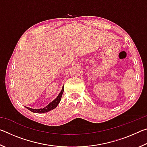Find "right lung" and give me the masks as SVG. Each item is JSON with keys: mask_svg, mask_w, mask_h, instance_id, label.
<instances>
[{"mask_svg": "<svg viewBox=\"0 0 147 147\" xmlns=\"http://www.w3.org/2000/svg\"><path fill=\"white\" fill-rule=\"evenodd\" d=\"M63 88H62V89L60 93L58 95V96L54 99L53 101H52L51 103H49L48 105L47 106L45 107L44 108H40V109H32L30 108H28V107H26V108L29 109L30 111H31L32 112H34V113H45V112H48V111L52 110V109H53L54 108H56L57 106H58V104L59 103V102L61 100V96H62V94L63 93Z\"/></svg>", "mask_w": 147, "mask_h": 147, "instance_id": "obj_1", "label": "right lung"}]
</instances>
